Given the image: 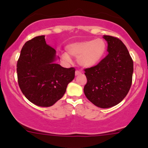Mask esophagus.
I'll use <instances>...</instances> for the list:
<instances>
[{"mask_svg": "<svg viewBox=\"0 0 148 148\" xmlns=\"http://www.w3.org/2000/svg\"><path fill=\"white\" fill-rule=\"evenodd\" d=\"M79 74H81V71H79V70H76V71H75V75L77 76V75H79Z\"/></svg>", "mask_w": 148, "mask_h": 148, "instance_id": "esophagus-1", "label": "esophagus"}]
</instances>
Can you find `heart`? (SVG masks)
<instances>
[{
    "label": "heart",
    "instance_id": "heart-1",
    "mask_svg": "<svg viewBox=\"0 0 148 148\" xmlns=\"http://www.w3.org/2000/svg\"><path fill=\"white\" fill-rule=\"evenodd\" d=\"M66 49L70 56L77 57V62L80 66L91 67L102 60L107 51V44L102 38H97L72 43L66 46ZM66 53H62V59L69 63L71 58Z\"/></svg>",
    "mask_w": 148,
    "mask_h": 148
}]
</instances>
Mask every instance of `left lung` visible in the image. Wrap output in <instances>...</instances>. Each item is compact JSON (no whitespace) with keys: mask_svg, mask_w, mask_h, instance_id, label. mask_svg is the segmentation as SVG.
<instances>
[{"mask_svg":"<svg viewBox=\"0 0 148 148\" xmlns=\"http://www.w3.org/2000/svg\"><path fill=\"white\" fill-rule=\"evenodd\" d=\"M108 54L97 65L85 69L87 82L84 87L85 96L95 106L110 108L119 104L131 87L133 61L121 40L104 36Z\"/></svg>","mask_w":148,"mask_h":148,"instance_id":"8db88e82","label":"left lung"}]
</instances>
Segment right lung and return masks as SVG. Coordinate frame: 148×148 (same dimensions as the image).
Wrapping results in <instances>:
<instances>
[{
  "instance_id": "add662e5",
  "label": "right lung",
  "mask_w": 148,
  "mask_h": 148,
  "mask_svg": "<svg viewBox=\"0 0 148 148\" xmlns=\"http://www.w3.org/2000/svg\"><path fill=\"white\" fill-rule=\"evenodd\" d=\"M56 50L46 44L45 36L25 43L17 62L19 87L24 96L39 107H51L65 94L74 79L75 69L55 63Z\"/></svg>"
}]
</instances>
